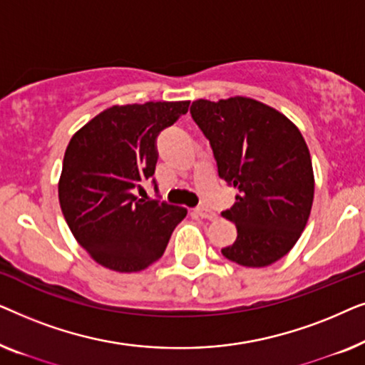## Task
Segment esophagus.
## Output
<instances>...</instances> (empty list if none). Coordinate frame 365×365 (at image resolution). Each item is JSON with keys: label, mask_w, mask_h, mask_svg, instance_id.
<instances>
[{"label": "esophagus", "mask_w": 365, "mask_h": 365, "mask_svg": "<svg viewBox=\"0 0 365 365\" xmlns=\"http://www.w3.org/2000/svg\"><path fill=\"white\" fill-rule=\"evenodd\" d=\"M196 214H197L199 217H202V219H209V221H214V219L217 217L216 212H212L211 209H207V207H197L196 209Z\"/></svg>", "instance_id": "1"}]
</instances>
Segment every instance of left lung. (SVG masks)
Wrapping results in <instances>:
<instances>
[{"instance_id":"left-lung-1","label":"left lung","mask_w":365,"mask_h":365,"mask_svg":"<svg viewBox=\"0 0 365 365\" xmlns=\"http://www.w3.org/2000/svg\"><path fill=\"white\" fill-rule=\"evenodd\" d=\"M191 116L209 139L219 178L236 187L222 216L237 237L222 256L246 267L271 266L294 247L314 201L311 154L291 119L256 99L192 101Z\"/></svg>"}]
</instances>
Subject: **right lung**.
Masks as SVG:
<instances>
[{"label":"right lung","instance_id":"1","mask_svg":"<svg viewBox=\"0 0 365 365\" xmlns=\"http://www.w3.org/2000/svg\"><path fill=\"white\" fill-rule=\"evenodd\" d=\"M187 108L189 101L111 106L69 141L59 204L73 236L101 266L143 271L163 256L174 227L186 217L187 209L146 201L136 189L141 194V182L156 169L158 134Z\"/></svg>","mask_w":365,"mask_h":365}]
</instances>
